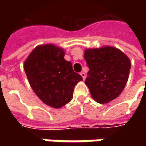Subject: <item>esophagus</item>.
<instances>
[{
    "instance_id": "1",
    "label": "esophagus",
    "mask_w": 146,
    "mask_h": 146,
    "mask_svg": "<svg viewBox=\"0 0 146 146\" xmlns=\"http://www.w3.org/2000/svg\"><path fill=\"white\" fill-rule=\"evenodd\" d=\"M80 76H82L83 80H84V79H85V76H86V75H85V73H84V72H80Z\"/></svg>"
}]
</instances>
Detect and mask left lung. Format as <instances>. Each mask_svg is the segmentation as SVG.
<instances>
[{"label": "left lung", "mask_w": 146, "mask_h": 146, "mask_svg": "<svg viewBox=\"0 0 146 146\" xmlns=\"http://www.w3.org/2000/svg\"><path fill=\"white\" fill-rule=\"evenodd\" d=\"M84 59L89 67L85 84L93 100L105 104L118 98L128 80V57L119 48L103 46L85 49Z\"/></svg>", "instance_id": "left-lung-1"}]
</instances>
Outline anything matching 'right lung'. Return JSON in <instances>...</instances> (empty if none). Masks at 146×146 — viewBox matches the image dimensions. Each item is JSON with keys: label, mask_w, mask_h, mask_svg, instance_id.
I'll return each instance as SVG.
<instances>
[{"label": "right lung", "mask_w": 146, "mask_h": 146, "mask_svg": "<svg viewBox=\"0 0 146 146\" xmlns=\"http://www.w3.org/2000/svg\"><path fill=\"white\" fill-rule=\"evenodd\" d=\"M64 55V49L57 45L40 44L31 51L23 65L34 93L44 103L55 109L70 102L74 88L83 80Z\"/></svg>", "instance_id": "obj_1"}]
</instances>
